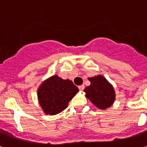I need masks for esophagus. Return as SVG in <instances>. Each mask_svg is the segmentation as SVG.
<instances>
[{
	"mask_svg": "<svg viewBox=\"0 0 147 147\" xmlns=\"http://www.w3.org/2000/svg\"><path fill=\"white\" fill-rule=\"evenodd\" d=\"M79 89H80V90H83L84 89V86H83V85L79 86Z\"/></svg>",
	"mask_w": 147,
	"mask_h": 147,
	"instance_id": "obj_1",
	"label": "esophagus"
}]
</instances>
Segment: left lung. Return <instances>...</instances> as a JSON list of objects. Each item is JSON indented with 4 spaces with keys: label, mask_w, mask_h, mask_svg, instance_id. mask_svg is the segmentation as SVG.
I'll use <instances>...</instances> for the list:
<instances>
[{
    "label": "left lung",
    "mask_w": 147,
    "mask_h": 147,
    "mask_svg": "<svg viewBox=\"0 0 147 147\" xmlns=\"http://www.w3.org/2000/svg\"><path fill=\"white\" fill-rule=\"evenodd\" d=\"M88 80L90 85L84 89L86 97L100 109H106L113 105L116 100V93L113 86L105 77L98 75Z\"/></svg>",
    "instance_id": "8db88e82"
}]
</instances>
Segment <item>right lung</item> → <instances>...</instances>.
Returning <instances> with one entry per match:
<instances>
[{
    "label": "right lung",
    "instance_id": "add662e5",
    "mask_svg": "<svg viewBox=\"0 0 147 147\" xmlns=\"http://www.w3.org/2000/svg\"><path fill=\"white\" fill-rule=\"evenodd\" d=\"M79 91L71 80H63L53 75L44 80L37 90L40 107L43 113L53 116L61 113Z\"/></svg>",
    "mask_w": 147,
    "mask_h": 147
}]
</instances>
